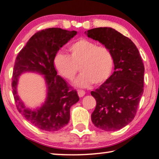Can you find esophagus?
<instances>
[{"label":"esophagus","instance_id":"obj_1","mask_svg":"<svg viewBox=\"0 0 159 159\" xmlns=\"http://www.w3.org/2000/svg\"><path fill=\"white\" fill-rule=\"evenodd\" d=\"M85 94V92L84 91V90H78V95H79V96L80 98L81 97H84V95Z\"/></svg>","mask_w":159,"mask_h":159}]
</instances>
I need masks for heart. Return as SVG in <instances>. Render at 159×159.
Wrapping results in <instances>:
<instances>
[{
  "instance_id": "b5f03b06",
  "label": "heart",
  "mask_w": 159,
  "mask_h": 159,
  "mask_svg": "<svg viewBox=\"0 0 159 159\" xmlns=\"http://www.w3.org/2000/svg\"><path fill=\"white\" fill-rule=\"evenodd\" d=\"M67 54L58 53L54 64L65 79L72 80L79 70L81 74L75 82L77 86L86 88L93 83L102 84L112 71L113 58L107 47H100L89 40L79 39L67 47Z\"/></svg>"
}]
</instances>
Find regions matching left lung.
I'll use <instances>...</instances> for the list:
<instances>
[{
    "label": "left lung",
    "mask_w": 159,
    "mask_h": 159,
    "mask_svg": "<svg viewBox=\"0 0 159 159\" xmlns=\"http://www.w3.org/2000/svg\"><path fill=\"white\" fill-rule=\"evenodd\" d=\"M85 33L110 50L115 65L113 74L90 93L96 100L92 122L100 129L119 130L134 118L143 93L142 57L132 40L111 27H98Z\"/></svg>",
    "instance_id": "left-lung-1"
}]
</instances>
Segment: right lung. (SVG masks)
Masks as SVG:
<instances>
[{
  "instance_id": "obj_1",
  "label": "right lung",
  "mask_w": 159,
  "mask_h": 159,
  "mask_svg": "<svg viewBox=\"0 0 159 159\" xmlns=\"http://www.w3.org/2000/svg\"><path fill=\"white\" fill-rule=\"evenodd\" d=\"M77 34L57 27L45 29L35 33L18 53L12 72V89L20 113L31 124L47 132L62 129L69 122L70 108L79 100L77 91L60 75L54 64L59 49ZM26 71L44 75L48 85V97L38 109H27L16 94L19 75Z\"/></svg>"
}]
</instances>
